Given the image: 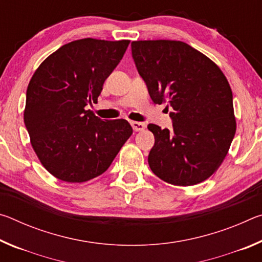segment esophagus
Instances as JSON below:
<instances>
[{
    "label": "esophagus",
    "instance_id": "34e87169",
    "mask_svg": "<svg viewBox=\"0 0 262 262\" xmlns=\"http://www.w3.org/2000/svg\"><path fill=\"white\" fill-rule=\"evenodd\" d=\"M130 125L133 127V129H134L135 132H142V130L145 129V127H147V126H145V123L137 122V121H132Z\"/></svg>",
    "mask_w": 262,
    "mask_h": 262
}]
</instances>
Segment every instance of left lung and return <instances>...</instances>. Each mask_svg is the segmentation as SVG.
Listing matches in <instances>:
<instances>
[{"instance_id": "8db88e82", "label": "left lung", "mask_w": 262, "mask_h": 262, "mask_svg": "<svg viewBox=\"0 0 262 262\" xmlns=\"http://www.w3.org/2000/svg\"><path fill=\"white\" fill-rule=\"evenodd\" d=\"M132 54L154 103L173 108L172 130L148 125L155 136L150 168L174 186L202 183L223 163L236 134L227 77L214 61L183 41H133Z\"/></svg>"}]
</instances>
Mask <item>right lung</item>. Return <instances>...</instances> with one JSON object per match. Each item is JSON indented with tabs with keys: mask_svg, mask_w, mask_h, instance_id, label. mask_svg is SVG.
<instances>
[{
	"mask_svg": "<svg viewBox=\"0 0 262 262\" xmlns=\"http://www.w3.org/2000/svg\"><path fill=\"white\" fill-rule=\"evenodd\" d=\"M129 40L84 38L61 46L31 77L24 122L42 166L67 183H84L107 170L133 128L125 119L101 120L96 103Z\"/></svg>",
	"mask_w": 262,
	"mask_h": 262,
	"instance_id": "add662e5",
	"label": "right lung"
}]
</instances>
